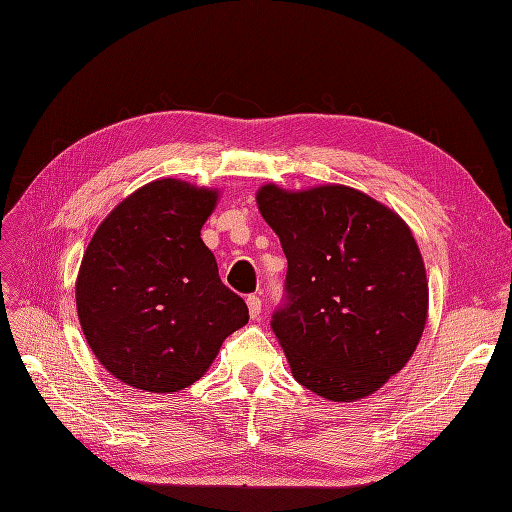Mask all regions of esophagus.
<instances>
[{
  "mask_svg": "<svg viewBox=\"0 0 512 512\" xmlns=\"http://www.w3.org/2000/svg\"><path fill=\"white\" fill-rule=\"evenodd\" d=\"M246 305H248V313H251V318L257 320L261 316V298L259 296H248Z\"/></svg>",
  "mask_w": 512,
  "mask_h": 512,
  "instance_id": "1",
  "label": "esophagus"
}]
</instances>
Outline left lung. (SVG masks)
Wrapping results in <instances>:
<instances>
[{"instance_id":"left-lung-1","label":"left lung","mask_w":512,"mask_h":512,"mask_svg":"<svg viewBox=\"0 0 512 512\" xmlns=\"http://www.w3.org/2000/svg\"><path fill=\"white\" fill-rule=\"evenodd\" d=\"M257 207L287 257V303L272 331L292 376L355 402L398 374L422 339L428 279L409 225L361 190L266 183Z\"/></svg>"}]
</instances>
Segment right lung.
I'll return each instance as SVG.
<instances>
[{"label":"right lung","instance_id":"obj_1","mask_svg":"<svg viewBox=\"0 0 512 512\" xmlns=\"http://www.w3.org/2000/svg\"><path fill=\"white\" fill-rule=\"evenodd\" d=\"M218 196L155 179L116 205L88 242L77 318L99 363L129 387L173 393L192 385L248 322L246 303L220 281L201 240Z\"/></svg>","mask_w":512,"mask_h":512}]
</instances>
